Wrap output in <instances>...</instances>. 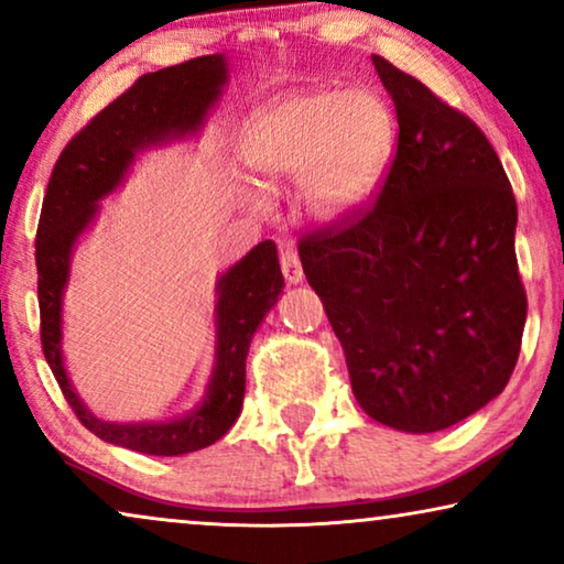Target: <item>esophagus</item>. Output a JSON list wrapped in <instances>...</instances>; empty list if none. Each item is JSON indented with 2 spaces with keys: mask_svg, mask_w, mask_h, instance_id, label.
Here are the masks:
<instances>
[{
  "mask_svg": "<svg viewBox=\"0 0 564 564\" xmlns=\"http://www.w3.org/2000/svg\"><path fill=\"white\" fill-rule=\"evenodd\" d=\"M280 264H282V274H284V280H288L290 284L303 282V264H300V253H297L295 249L282 251Z\"/></svg>",
  "mask_w": 564,
  "mask_h": 564,
  "instance_id": "esophagus-1",
  "label": "esophagus"
}]
</instances>
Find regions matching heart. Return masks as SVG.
Listing matches in <instances>:
<instances>
[{"mask_svg": "<svg viewBox=\"0 0 564 564\" xmlns=\"http://www.w3.org/2000/svg\"><path fill=\"white\" fill-rule=\"evenodd\" d=\"M390 149L388 107L365 89L292 95L246 135V159L261 187L305 180V207L318 220L357 213L380 182Z\"/></svg>", "mask_w": 564, "mask_h": 564, "instance_id": "1", "label": "heart"}]
</instances>
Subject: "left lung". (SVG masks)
Here are the masks:
<instances>
[{
    "label": "left lung",
    "instance_id": "1",
    "mask_svg": "<svg viewBox=\"0 0 564 564\" xmlns=\"http://www.w3.org/2000/svg\"><path fill=\"white\" fill-rule=\"evenodd\" d=\"M372 61L395 102V156L372 205L305 230L297 251L361 411L431 434L488 405L513 375L527 323L516 197L465 112Z\"/></svg>",
    "mask_w": 564,
    "mask_h": 564
}]
</instances>
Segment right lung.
<instances>
[{
  "instance_id": "1",
  "label": "right lung",
  "mask_w": 564,
  "mask_h": 564,
  "mask_svg": "<svg viewBox=\"0 0 564 564\" xmlns=\"http://www.w3.org/2000/svg\"><path fill=\"white\" fill-rule=\"evenodd\" d=\"M226 61L199 56L143 74L133 87L95 115L61 151L43 197L35 234L41 344L66 403L91 434L126 449L180 457L205 449L234 426L243 405L246 354L253 330L282 292L274 241H261L218 282V346L207 392L195 411L164 423H110L91 415L68 384L61 359V292L68 280V257L97 203L118 187L143 145L197 130L207 107L226 84Z\"/></svg>"
}]
</instances>
